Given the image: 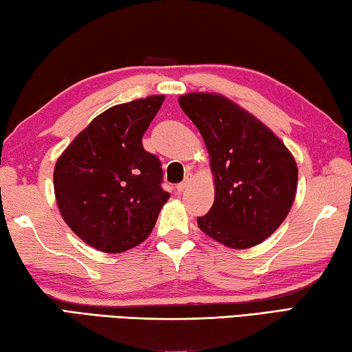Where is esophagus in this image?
<instances>
[{
	"label": "esophagus",
	"mask_w": 352,
	"mask_h": 352,
	"mask_svg": "<svg viewBox=\"0 0 352 352\" xmlns=\"http://www.w3.org/2000/svg\"><path fill=\"white\" fill-rule=\"evenodd\" d=\"M190 180H192V174H190V172H188L186 177H184V180H183L182 183L177 184V190H178V192H183V190L189 186Z\"/></svg>",
	"instance_id": "obj_1"
}]
</instances>
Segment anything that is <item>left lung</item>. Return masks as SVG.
Instances as JSON below:
<instances>
[{
	"instance_id": "8db88e82",
	"label": "left lung",
	"mask_w": 352,
	"mask_h": 352,
	"mask_svg": "<svg viewBox=\"0 0 352 352\" xmlns=\"http://www.w3.org/2000/svg\"><path fill=\"white\" fill-rule=\"evenodd\" d=\"M211 160L216 197L199 228L231 248H250L273 234L295 200L298 168L284 142L253 115L220 94L178 99Z\"/></svg>"
}]
</instances>
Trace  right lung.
Wrapping results in <instances>:
<instances>
[{"instance_id": "add662e5", "label": "right lung", "mask_w": 352, "mask_h": 352, "mask_svg": "<svg viewBox=\"0 0 352 352\" xmlns=\"http://www.w3.org/2000/svg\"><path fill=\"white\" fill-rule=\"evenodd\" d=\"M163 100V94L148 96L105 110L57 160L54 192L62 217L100 252L140 245L170 197L162 188V162L142 147Z\"/></svg>"}]
</instances>
